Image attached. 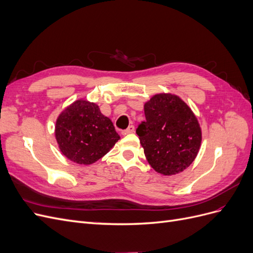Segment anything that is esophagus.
<instances>
[{"instance_id": "34e87169", "label": "esophagus", "mask_w": 253, "mask_h": 253, "mask_svg": "<svg viewBox=\"0 0 253 253\" xmlns=\"http://www.w3.org/2000/svg\"><path fill=\"white\" fill-rule=\"evenodd\" d=\"M135 132V126H129L126 129H125V131H122L121 134L126 136V135H128V134H132Z\"/></svg>"}]
</instances>
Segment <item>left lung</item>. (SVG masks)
I'll use <instances>...</instances> for the list:
<instances>
[{
  "instance_id": "obj_1",
  "label": "left lung",
  "mask_w": 253,
  "mask_h": 253,
  "mask_svg": "<svg viewBox=\"0 0 253 253\" xmlns=\"http://www.w3.org/2000/svg\"><path fill=\"white\" fill-rule=\"evenodd\" d=\"M145 121L136 129L148 163L157 173L175 175L194 162L202 144L200 122L190 106L172 93L144 103Z\"/></svg>"
}]
</instances>
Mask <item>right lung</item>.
Here are the masks:
<instances>
[{"instance_id":"obj_1","label":"right lung","mask_w":253,"mask_h":253,"mask_svg":"<svg viewBox=\"0 0 253 253\" xmlns=\"http://www.w3.org/2000/svg\"><path fill=\"white\" fill-rule=\"evenodd\" d=\"M55 137L61 153L83 166L96 163L120 139L112 120L86 99H78L59 114Z\"/></svg>"}]
</instances>
